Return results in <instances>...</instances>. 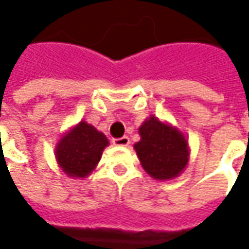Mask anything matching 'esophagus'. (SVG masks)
<instances>
[{"instance_id": "esophagus-1", "label": "esophagus", "mask_w": 249, "mask_h": 249, "mask_svg": "<svg viewBox=\"0 0 249 249\" xmlns=\"http://www.w3.org/2000/svg\"><path fill=\"white\" fill-rule=\"evenodd\" d=\"M113 144L117 146H128L129 145V137L128 136H123L120 139H113Z\"/></svg>"}]
</instances>
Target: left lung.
Listing matches in <instances>:
<instances>
[{"instance_id": "obj_1", "label": "left lung", "mask_w": 249, "mask_h": 249, "mask_svg": "<svg viewBox=\"0 0 249 249\" xmlns=\"http://www.w3.org/2000/svg\"><path fill=\"white\" fill-rule=\"evenodd\" d=\"M139 133L141 139L133 148L144 171L161 181L180 176L189 161L185 136L176 126L153 114L141 124Z\"/></svg>"}]
</instances>
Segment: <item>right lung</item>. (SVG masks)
I'll return each instance as SVG.
<instances>
[{
	"label": "right lung",
	"mask_w": 249,
	"mask_h": 249,
	"mask_svg": "<svg viewBox=\"0 0 249 249\" xmlns=\"http://www.w3.org/2000/svg\"><path fill=\"white\" fill-rule=\"evenodd\" d=\"M108 145L107 136L82 120L65 132L56 144L57 164L69 178H85L96 169Z\"/></svg>",
	"instance_id": "right-lung-1"
}]
</instances>
